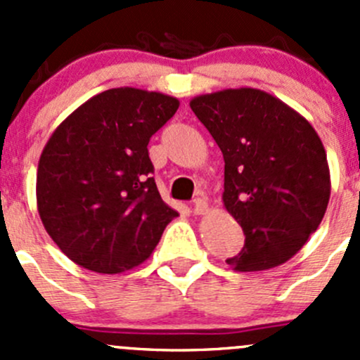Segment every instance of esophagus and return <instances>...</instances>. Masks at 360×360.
Returning <instances> with one entry per match:
<instances>
[{
	"mask_svg": "<svg viewBox=\"0 0 360 360\" xmlns=\"http://www.w3.org/2000/svg\"><path fill=\"white\" fill-rule=\"evenodd\" d=\"M207 210H209V203H207V200L203 197H198L193 203V212L197 214V216H200V214H205Z\"/></svg>",
	"mask_w": 360,
	"mask_h": 360,
	"instance_id": "1",
	"label": "esophagus"
}]
</instances>
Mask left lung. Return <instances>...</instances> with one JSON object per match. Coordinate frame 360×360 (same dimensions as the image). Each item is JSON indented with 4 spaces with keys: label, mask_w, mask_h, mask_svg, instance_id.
<instances>
[{
    "label": "left lung",
    "mask_w": 360,
    "mask_h": 360,
    "mask_svg": "<svg viewBox=\"0 0 360 360\" xmlns=\"http://www.w3.org/2000/svg\"><path fill=\"white\" fill-rule=\"evenodd\" d=\"M190 108L223 153L224 209L245 235L242 252L226 263L261 271L291 259L317 231L331 197L319 134L291 106L249 86L197 96Z\"/></svg>",
    "instance_id": "obj_1"
}]
</instances>
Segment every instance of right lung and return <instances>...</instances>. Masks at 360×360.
<instances>
[{"label":"right lung","instance_id":"right-lung-1","mask_svg":"<svg viewBox=\"0 0 360 360\" xmlns=\"http://www.w3.org/2000/svg\"><path fill=\"white\" fill-rule=\"evenodd\" d=\"M177 108L176 97L120 86L90 97L53 130L39 157L36 203L46 233L76 264L130 270L179 216L160 197L148 155Z\"/></svg>","mask_w":360,"mask_h":360}]
</instances>
